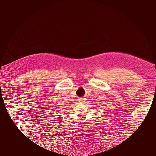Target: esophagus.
Masks as SVG:
<instances>
[{
	"label": "esophagus",
	"instance_id": "1",
	"mask_svg": "<svg viewBox=\"0 0 156 156\" xmlns=\"http://www.w3.org/2000/svg\"><path fill=\"white\" fill-rule=\"evenodd\" d=\"M86 99L85 98H80V99H79V101H80V102H86Z\"/></svg>",
	"mask_w": 156,
	"mask_h": 156
}]
</instances>
